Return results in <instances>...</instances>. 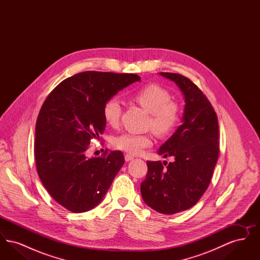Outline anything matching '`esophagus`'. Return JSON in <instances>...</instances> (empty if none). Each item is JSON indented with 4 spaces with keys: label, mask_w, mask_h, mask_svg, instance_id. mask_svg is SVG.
Wrapping results in <instances>:
<instances>
[{
    "label": "esophagus",
    "mask_w": 260,
    "mask_h": 260,
    "mask_svg": "<svg viewBox=\"0 0 260 260\" xmlns=\"http://www.w3.org/2000/svg\"><path fill=\"white\" fill-rule=\"evenodd\" d=\"M124 160L126 161H132V160H134V156H132L129 154H125L124 155Z\"/></svg>",
    "instance_id": "obj_1"
}]
</instances>
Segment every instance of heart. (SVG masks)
I'll use <instances>...</instances> for the list:
<instances>
[{
    "label": "heart",
    "mask_w": 260,
    "mask_h": 260,
    "mask_svg": "<svg viewBox=\"0 0 260 260\" xmlns=\"http://www.w3.org/2000/svg\"><path fill=\"white\" fill-rule=\"evenodd\" d=\"M134 99L146 111L151 113L150 125L160 136H168L179 123L180 112L177 104L172 100L170 92L157 84H147L137 89ZM122 105L118 98L107 99L102 107L105 123L116 126L120 122ZM152 137L149 135H135L124 133L113 140L115 148L132 155H139L143 150L151 146Z\"/></svg>",
    "instance_id": "heart-1"
}]
</instances>
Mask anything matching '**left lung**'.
<instances>
[{"label":"left lung","mask_w":260,"mask_h":260,"mask_svg":"<svg viewBox=\"0 0 260 260\" xmlns=\"http://www.w3.org/2000/svg\"><path fill=\"white\" fill-rule=\"evenodd\" d=\"M160 74L173 81L184 94L183 123L158 151L173 161L167 168L161 161H147L148 172L140 190L150 208L174 214L195 206L210 185L219 155V127L210 100L189 78Z\"/></svg>","instance_id":"obj_1"}]
</instances>
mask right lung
<instances>
[{
  "label": "right lung",
  "instance_id": "obj_1",
  "mask_svg": "<svg viewBox=\"0 0 260 260\" xmlns=\"http://www.w3.org/2000/svg\"><path fill=\"white\" fill-rule=\"evenodd\" d=\"M136 81V74L81 72L62 81L43 103L35 128L36 168L43 185L65 209L79 213L96 207L123 167L121 151L92 158L86 151L105 129V101Z\"/></svg>",
  "mask_w": 260,
  "mask_h": 260
}]
</instances>
